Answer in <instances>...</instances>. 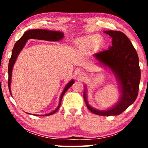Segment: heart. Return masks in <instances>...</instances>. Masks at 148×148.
<instances>
[{
    "label": "heart",
    "mask_w": 148,
    "mask_h": 148,
    "mask_svg": "<svg viewBox=\"0 0 148 148\" xmlns=\"http://www.w3.org/2000/svg\"><path fill=\"white\" fill-rule=\"evenodd\" d=\"M90 41L93 42V43H94V44H99L102 43V38L100 37V36H98L96 35V36H92V37L90 38Z\"/></svg>",
    "instance_id": "obj_1"
}]
</instances>
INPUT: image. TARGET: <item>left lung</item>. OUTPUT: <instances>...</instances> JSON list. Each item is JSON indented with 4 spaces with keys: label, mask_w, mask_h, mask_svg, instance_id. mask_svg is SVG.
<instances>
[{
    "label": "left lung",
    "mask_w": 148,
    "mask_h": 148,
    "mask_svg": "<svg viewBox=\"0 0 148 148\" xmlns=\"http://www.w3.org/2000/svg\"><path fill=\"white\" fill-rule=\"evenodd\" d=\"M112 40V46L108 50L94 54L101 63L108 66L114 73L121 86V97L117 104L107 110H96L88 104L86 92L84 98L88 108L91 112L100 116H115L126 110L136 100L138 95L141 70L139 58L132 43L127 36L120 31H105Z\"/></svg>",
    "instance_id": "8db88e82"
}]
</instances>
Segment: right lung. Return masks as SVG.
Returning a JSON list of instances; mask_svg holds the SVG:
<instances>
[{
    "instance_id": "right-lung-1",
    "label": "right lung",
    "mask_w": 148,
    "mask_h": 148,
    "mask_svg": "<svg viewBox=\"0 0 148 148\" xmlns=\"http://www.w3.org/2000/svg\"><path fill=\"white\" fill-rule=\"evenodd\" d=\"M64 34L63 33L57 31H50V30H46V29H31L28 30V31L25 32L23 34V35L20 39L17 41L14 47L12 50V54L11 57L9 60V67H8V73H9V79H8V86H9V89L10 94H11V76H12V70H13V67L14 64H15V60L17 59L18 55H19V52L21 50L23 49V48L26 44V42L29 39H37V40H46V41H58V40L62 39L63 38ZM74 84V80H71L67 84V85L65 86L64 90L62 91L61 95H60V102L57 108H56L54 111H52L50 113L48 114H44L43 116H49V115L53 114L55 113L60 108V104H61V101L63 97L64 93H65L69 88ZM40 116H42V115H40Z\"/></svg>"
}]
</instances>
